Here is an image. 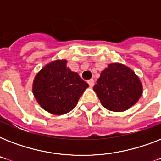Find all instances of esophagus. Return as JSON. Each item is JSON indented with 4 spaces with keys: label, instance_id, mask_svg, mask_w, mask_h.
<instances>
[{
    "label": "esophagus",
    "instance_id": "esophagus-1",
    "mask_svg": "<svg viewBox=\"0 0 161 161\" xmlns=\"http://www.w3.org/2000/svg\"><path fill=\"white\" fill-rule=\"evenodd\" d=\"M88 85H89V87L92 88V87L94 85V80H93V79H90V80L88 81Z\"/></svg>",
    "mask_w": 161,
    "mask_h": 161
}]
</instances>
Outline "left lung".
Returning <instances> with one entry per match:
<instances>
[{
  "label": "left lung",
  "mask_w": 161,
  "mask_h": 161,
  "mask_svg": "<svg viewBox=\"0 0 161 161\" xmlns=\"http://www.w3.org/2000/svg\"><path fill=\"white\" fill-rule=\"evenodd\" d=\"M93 90L102 105L114 112H122L132 107L143 93L140 78L121 63L108 64L101 73Z\"/></svg>",
  "instance_id": "1"
}]
</instances>
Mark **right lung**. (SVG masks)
Masks as SVG:
<instances>
[{
  "mask_svg": "<svg viewBox=\"0 0 161 161\" xmlns=\"http://www.w3.org/2000/svg\"><path fill=\"white\" fill-rule=\"evenodd\" d=\"M67 61L48 63L33 81L34 97L42 108L56 115L70 112L88 84L77 73L67 68Z\"/></svg>",
  "mask_w": 161,
  "mask_h": 161,
  "instance_id": "1",
  "label": "right lung"
}]
</instances>
